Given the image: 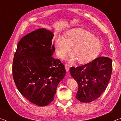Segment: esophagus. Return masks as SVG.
<instances>
[{
	"instance_id": "1",
	"label": "esophagus",
	"mask_w": 121,
	"mask_h": 121,
	"mask_svg": "<svg viewBox=\"0 0 121 121\" xmlns=\"http://www.w3.org/2000/svg\"><path fill=\"white\" fill-rule=\"evenodd\" d=\"M65 70H66L67 72H68V71H69V65H65Z\"/></svg>"
}]
</instances>
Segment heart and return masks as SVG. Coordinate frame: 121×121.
Wrapping results in <instances>:
<instances>
[{
    "instance_id": "1",
    "label": "heart",
    "mask_w": 121,
    "mask_h": 121,
    "mask_svg": "<svg viewBox=\"0 0 121 121\" xmlns=\"http://www.w3.org/2000/svg\"><path fill=\"white\" fill-rule=\"evenodd\" d=\"M71 48L68 62L85 63L94 60L100 54L102 44L93 34L82 29L69 31L65 38L60 37L56 40V50L61 58H65Z\"/></svg>"
}]
</instances>
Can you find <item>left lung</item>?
I'll return each mask as SVG.
<instances>
[{"label":"left lung","mask_w":121,"mask_h":121,"mask_svg":"<svg viewBox=\"0 0 121 121\" xmlns=\"http://www.w3.org/2000/svg\"><path fill=\"white\" fill-rule=\"evenodd\" d=\"M112 72V60L106 56L76 68L71 67L70 75L78 85L77 99L90 102L99 98L107 87Z\"/></svg>","instance_id":"left-lung-1"}]
</instances>
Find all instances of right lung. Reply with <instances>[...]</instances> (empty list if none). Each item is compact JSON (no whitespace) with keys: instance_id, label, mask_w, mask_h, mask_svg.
Listing matches in <instances>:
<instances>
[{"instance_id":"right-lung-1","label":"right lung","mask_w":121,"mask_h":121,"mask_svg":"<svg viewBox=\"0 0 121 121\" xmlns=\"http://www.w3.org/2000/svg\"><path fill=\"white\" fill-rule=\"evenodd\" d=\"M53 36L50 30L38 29L21 39L14 54L12 71L16 87L39 106L48 105L54 100L66 72L61 61L52 56Z\"/></svg>"}]
</instances>
